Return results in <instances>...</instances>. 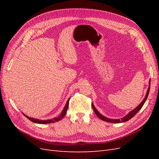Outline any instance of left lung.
Listing matches in <instances>:
<instances>
[{
    "label": "left lung",
    "instance_id": "left-lung-1",
    "mask_svg": "<svg viewBox=\"0 0 159 159\" xmlns=\"http://www.w3.org/2000/svg\"><path fill=\"white\" fill-rule=\"evenodd\" d=\"M148 84H149V86H148V90H147V93H146V95H145V98H144V99L143 100V102H142L140 104H139L135 109H134L133 110H132L131 112H129V113L126 115V116H125L124 117L121 118V119H109V118H107V117H105L103 116L102 115H101V114L98 112V111L95 109V106L93 105V104L92 103V107H93V111H94L96 115H97V116H98L100 119H102V120H103V121H105L109 122V123H117L125 122V121H129V119H131L132 117H133L134 116V115H135L138 113L139 111L142 108V107H143V105H144V103H145L146 100H147V98H148V93H149V90H150L151 80H149Z\"/></svg>",
    "mask_w": 159,
    "mask_h": 159
}]
</instances>
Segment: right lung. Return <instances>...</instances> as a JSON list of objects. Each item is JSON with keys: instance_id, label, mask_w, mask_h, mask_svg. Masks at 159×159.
Masks as SVG:
<instances>
[{"instance_id": "right-lung-1", "label": "right lung", "mask_w": 159, "mask_h": 159, "mask_svg": "<svg viewBox=\"0 0 159 159\" xmlns=\"http://www.w3.org/2000/svg\"><path fill=\"white\" fill-rule=\"evenodd\" d=\"M70 98H69L68 99V102H67L65 107L63 109V111H61V113L60 114V116L57 117H54L52 119H48V120H40V119H35V118H32V117H30L27 116V115H26L25 114H24V115L25 116L28 118L29 120H30V121L33 123H39V124H48V123H55L56 121H60V120L61 119H63V117L65 116V115L66 114V112H67V110H68V105H69V100H70Z\"/></svg>"}]
</instances>
